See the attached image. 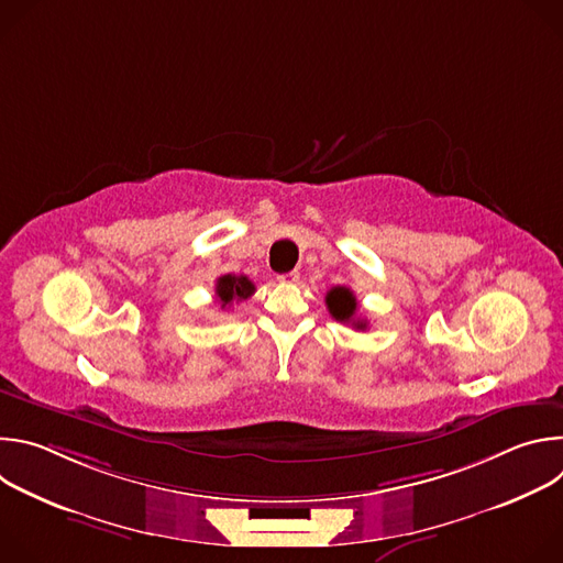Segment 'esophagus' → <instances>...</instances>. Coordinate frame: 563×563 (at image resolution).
I'll list each match as a JSON object with an SVG mask.
<instances>
[{
	"instance_id": "34e87169",
	"label": "esophagus",
	"mask_w": 563,
	"mask_h": 563,
	"mask_svg": "<svg viewBox=\"0 0 563 563\" xmlns=\"http://www.w3.org/2000/svg\"><path fill=\"white\" fill-rule=\"evenodd\" d=\"M278 280H280V283H298V280H300V274H298V272H287V274H280Z\"/></svg>"
}]
</instances>
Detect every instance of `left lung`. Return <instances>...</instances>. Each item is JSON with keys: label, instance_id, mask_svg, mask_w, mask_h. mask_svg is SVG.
<instances>
[{"label": "left lung", "instance_id": "obj_1", "mask_svg": "<svg viewBox=\"0 0 563 563\" xmlns=\"http://www.w3.org/2000/svg\"><path fill=\"white\" fill-rule=\"evenodd\" d=\"M325 302H328V309L330 313L341 320V323H351V320L356 316V309H358V302H356V296L350 287H332L325 296ZM356 330H365L367 323L365 320H355L352 324Z\"/></svg>", "mask_w": 563, "mask_h": 563}]
</instances>
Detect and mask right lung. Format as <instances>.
I'll return each mask as SVG.
<instances>
[{"label":"right lung","mask_w":563,"mask_h":563,"mask_svg":"<svg viewBox=\"0 0 563 563\" xmlns=\"http://www.w3.org/2000/svg\"><path fill=\"white\" fill-rule=\"evenodd\" d=\"M256 291L254 283L247 276H233V274H224L216 280V300L220 302V307H231L233 302L247 300L252 294Z\"/></svg>","instance_id":"1"}]
</instances>
